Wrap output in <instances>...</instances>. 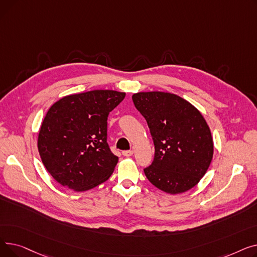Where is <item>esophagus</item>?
Segmentation results:
<instances>
[{"label": "esophagus", "instance_id": "obj_1", "mask_svg": "<svg viewBox=\"0 0 257 257\" xmlns=\"http://www.w3.org/2000/svg\"><path fill=\"white\" fill-rule=\"evenodd\" d=\"M132 154H133V151H131V150H129V151H124V152H123V155L126 156V157H129V156H131Z\"/></svg>", "mask_w": 257, "mask_h": 257}]
</instances>
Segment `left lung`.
Here are the masks:
<instances>
[{"label":"left lung","mask_w":257,"mask_h":257,"mask_svg":"<svg viewBox=\"0 0 257 257\" xmlns=\"http://www.w3.org/2000/svg\"><path fill=\"white\" fill-rule=\"evenodd\" d=\"M137 109L146 118L155 146L146 177L167 194H182L207 172L213 142L205 118L190 102L165 91L133 93Z\"/></svg>","instance_id":"8db88e82"}]
</instances>
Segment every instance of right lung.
Segmentation results:
<instances>
[{"label":"right lung","mask_w":257,"mask_h":257,"mask_svg":"<svg viewBox=\"0 0 257 257\" xmlns=\"http://www.w3.org/2000/svg\"><path fill=\"white\" fill-rule=\"evenodd\" d=\"M125 96L96 89L69 94L50 107L37 148L47 171L59 184L85 192L111 176L118 157L106 142L107 118Z\"/></svg>","instance_id":"add662e5"}]
</instances>
